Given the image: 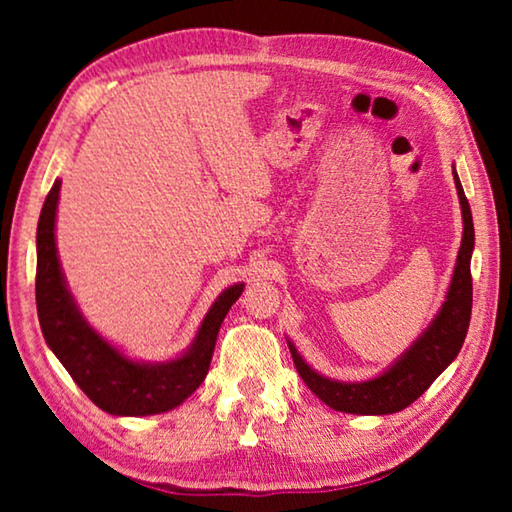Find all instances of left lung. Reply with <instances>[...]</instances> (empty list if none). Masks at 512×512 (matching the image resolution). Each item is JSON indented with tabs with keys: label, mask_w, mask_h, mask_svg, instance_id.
I'll return each instance as SVG.
<instances>
[{
	"label": "left lung",
	"mask_w": 512,
	"mask_h": 512,
	"mask_svg": "<svg viewBox=\"0 0 512 512\" xmlns=\"http://www.w3.org/2000/svg\"><path fill=\"white\" fill-rule=\"evenodd\" d=\"M452 171L463 214V239L461 248H458L445 302L440 305L438 314L431 318V323L418 339L386 370H381L379 375L363 381H339L320 375L318 370L311 368L302 359L296 345L287 339L293 363H296L302 381H305L309 391L320 397L329 409L354 415H388L402 411L418 400L433 381H436L440 372L456 359V354L461 352L472 314L470 262L474 250V223L470 203L465 198L456 167Z\"/></svg>",
	"instance_id": "1"
}]
</instances>
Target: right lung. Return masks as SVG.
Listing matches in <instances>:
<instances>
[{"label": "right lung", "instance_id": "add662e5", "mask_svg": "<svg viewBox=\"0 0 512 512\" xmlns=\"http://www.w3.org/2000/svg\"><path fill=\"white\" fill-rule=\"evenodd\" d=\"M58 198L60 180L56 178L42 205L36 235V305L49 350L101 411L121 418H142L176 409L203 384L223 318L246 284L237 282L219 293L198 325L194 341L178 357L169 361L128 357L88 323L67 287L56 248Z\"/></svg>", "mask_w": 512, "mask_h": 512}]
</instances>
